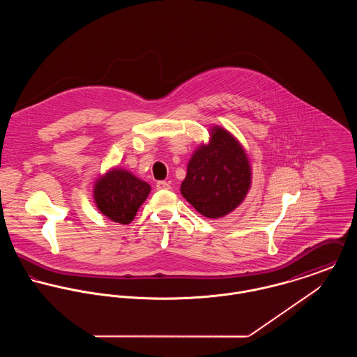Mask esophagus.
<instances>
[{
  "mask_svg": "<svg viewBox=\"0 0 357 357\" xmlns=\"http://www.w3.org/2000/svg\"><path fill=\"white\" fill-rule=\"evenodd\" d=\"M170 184L167 181H158L156 183V190H169Z\"/></svg>",
  "mask_w": 357,
  "mask_h": 357,
  "instance_id": "obj_1",
  "label": "esophagus"
}]
</instances>
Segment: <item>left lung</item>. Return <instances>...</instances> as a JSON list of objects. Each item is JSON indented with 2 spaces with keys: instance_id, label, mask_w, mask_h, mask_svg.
Returning <instances> with one entry per match:
<instances>
[{
  "instance_id": "left-lung-1",
  "label": "left lung",
  "mask_w": 357,
  "mask_h": 357,
  "mask_svg": "<svg viewBox=\"0 0 357 357\" xmlns=\"http://www.w3.org/2000/svg\"><path fill=\"white\" fill-rule=\"evenodd\" d=\"M252 185V167L242 144L221 126L210 129L207 144L192 153L181 195L207 218L234 211Z\"/></svg>"
}]
</instances>
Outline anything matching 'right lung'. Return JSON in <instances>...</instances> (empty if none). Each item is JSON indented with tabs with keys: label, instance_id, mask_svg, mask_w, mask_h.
I'll return each instance as SVG.
<instances>
[{
	"label": "right lung",
	"instance_id": "obj_1",
	"mask_svg": "<svg viewBox=\"0 0 357 357\" xmlns=\"http://www.w3.org/2000/svg\"><path fill=\"white\" fill-rule=\"evenodd\" d=\"M150 191L149 183L125 169L114 167L96 180L93 199L102 214L111 221L130 224Z\"/></svg>",
	"mask_w": 357,
	"mask_h": 357
}]
</instances>
